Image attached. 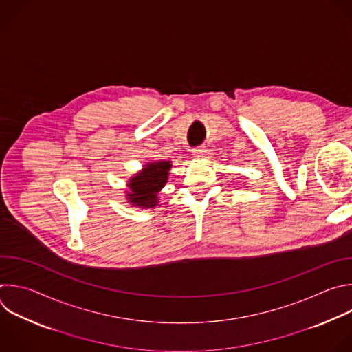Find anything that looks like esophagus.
I'll list each match as a JSON object with an SVG mask.
<instances>
[{"mask_svg":"<svg viewBox=\"0 0 352 352\" xmlns=\"http://www.w3.org/2000/svg\"><path fill=\"white\" fill-rule=\"evenodd\" d=\"M206 152H207V149L203 145L201 146H196L195 149H192V153H193L195 157H203L206 155Z\"/></svg>","mask_w":352,"mask_h":352,"instance_id":"obj_1","label":"esophagus"}]
</instances>
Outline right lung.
I'll list each match as a JSON object with an SVG mask.
<instances>
[{"instance_id":"add662e5","label":"right lung","mask_w":352,"mask_h":352,"mask_svg":"<svg viewBox=\"0 0 352 352\" xmlns=\"http://www.w3.org/2000/svg\"><path fill=\"white\" fill-rule=\"evenodd\" d=\"M170 162L149 163L142 173L131 178L129 186L131 193L127 196L130 201L141 207H155L157 204V192L164 186L168 179Z\"/></svg>"}]
</instances>
